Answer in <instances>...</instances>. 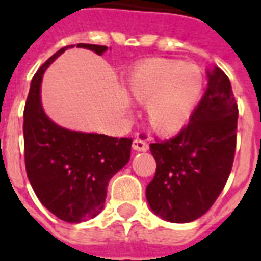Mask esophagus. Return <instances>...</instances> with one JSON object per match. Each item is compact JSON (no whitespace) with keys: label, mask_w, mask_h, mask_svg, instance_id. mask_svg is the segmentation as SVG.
Returning a JSON list of instances; mask_svg holds the SVG:
<instances>
[{"label":"esophagus","mask_w":261,"mask_h":261,"mask_svg":"<svg viewBox=\"0 0 261 261\" xmlns=\"http://www.w3.org/2000/svg\"><path fill=\"white\" fill-rule=\"evenodd\" d=\"M151 140V134L149 131L141 130L137 133L136 140L133 142V148L138 151V152H145L149 149V145H148V141Z\"/></svg>","instance_id":"esophagus-1"}]
</instances>
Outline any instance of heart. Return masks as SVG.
Returning <instances> with one entry per match:
<instances>
[{
	"mask_svg": "<svg viewBox=\"0 0 261 261\" xmlns=\"http://www.w3.org/2000/svg\"><path fill=\"white\" fill-rule=\"evenodd\" d=\"M127 86L131 96L147 103L152 127L162 134L179 131L192 117L204 91V74L180 60H145L133 69Z\"/></svg>",
	"mask_w": 261,
	"mask_h": 261,
	"instance_id": "b5f03b06",
	"label": "heart"
}]
</instances>
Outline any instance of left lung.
Returning <instances> with one entry per match:
<instances>
[{
  "label": "left lung",
  "instance_id": "obj_1",
  "mask_svg": "<svg viewBox=\"0 0 261 261\" xmlns=\"http://www.w3.org/2000/svg\"><path fill=\"white\" fill-rule=\"evenodd\" d=\"M238 113L229 78L215 67L189 124L177 136L149 145L156 172L147 200L156 215L185 224L213 207L233 165Z\"/></svg>",
  "mask_w": 261,
  "mask_h": 261
}]
</instances>
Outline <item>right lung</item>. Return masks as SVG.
<instances>
[{"instance_id":"right-lung-1","label":"right lung","mask_w":261,"mask_h":261,"mask_svg":"<svg viewBox=\"0 0 261 261\" xmlns=\"http://www.w3.org/2000/svg\"><path fill=\"white\" fill-rule=\"evenodd\" d=\"M68 47L53 54L32 80L23 112V144L26 175L37 198L57 218L78 224L103 210L109 180L130 161L133 138L67 130L44 113L40 102L43 74ZM76 47L99 56L108 50L86 43Z\"/></svg>"}]
</instances>
